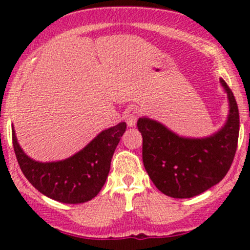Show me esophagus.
Listing matches in <instances>:
<instances>
[{
    "label": "esophagus",
    "mask_w": 250,
    "mask_h": 250,
    "mask_svg": "<svg viewBox=\"0 0 250 250\" xmlns=\"http://www.w3.org/2000/svg\"><path fill=\"white\" fill-rule=\"evenodd\" d=\"M125 121H127V125L129 127H135V125H136L137 119H139V111L135 108L128 109L125 114Z\"/></svg>",
    "instance_id": "esophagus-1"
}]
</instances>
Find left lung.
<instances>
[{
	"label": "left lung",
	"mask_w": 250,
	"mask_h": 250,
	"mask_svg": "<svg viewBox=\"0 0 250 250\" xmlns=\"http://www.w3.org/2000/svg\"><path fill=\"white\" fill-rule=\"evenodd\" d=\"M228 96L229 114L219 131L202 139L179 136L148 117L137 121L142 134L146 170L161 193L189 199L217 185L228 173L237 148L240 116L233 91L220 79Z\"/></svg>",
	"instance_id": "left-lung-1"
}]
</instances>
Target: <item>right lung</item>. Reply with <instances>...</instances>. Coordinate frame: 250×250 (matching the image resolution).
I'll list each match as a JSON object with an SVG mask.
<instances>
[{
  "label": "right lung",
  "instance_id": "add662e5",
  "mask_svg": "<svg viewBox=\"0 0 250 250\" xmlns=\"http://www.w3.org/2000/svg\"><path fill=\"white\" fill-rule=\"evenodd\" d=\"M121 122L100 133L82 150L56 162H39L30 159L17 142L13 146L22 173L40 193L62 203H83L100 193L107 180L114 151L125 131Z\"/></svg>",
  "mask_w": 250,
  "mask_h": 250
}]
</instances>
